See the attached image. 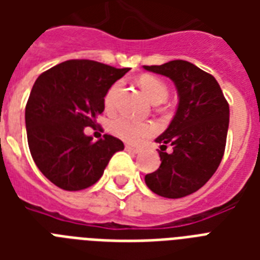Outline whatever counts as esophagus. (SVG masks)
<instances>
[{"label":"esophagus","mask_w":260,"mask_h":260,"mask_svg":"<svg viewBox=\"0 0 260 260\" xmlns=\"http://www.w3.org/2000/svg\"><path fill=\"white\" fill-rule=\"evenodd\" d=\"M125 150L131 154H139L140 152V148H135V147H131V146H125Z\"/></svg>","instance_id":"1"}]
</instances>
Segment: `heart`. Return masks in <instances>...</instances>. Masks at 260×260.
Masks as SVG:
<instances>
[{
    "label": "heart",
    "mask_w": 260,
    "mask_h": 260,
    "mask_svg": "<svg viewBox=\"0 0 260 260\" xmlns=\"http://www.w3.org/2000/svg\"><path fill=\"white\" fill-rule=\"evenodd\" d=\"M139 85L148 97V100L154 104L165 101L169 95V87L166 83L154 75H143L142 78L139 79ZM120 86H121V83L116 82L108 90L105 95V105L108 108L113 105L114 98L117 95ZM110 131L116 136L122 139L124 142L131 143V144H139L144 139L150 138L155 134V126L150 122H139L126 117V116H120L110 122Z\"/></svg>",
    "instance_id": "1"
}]
</instances>
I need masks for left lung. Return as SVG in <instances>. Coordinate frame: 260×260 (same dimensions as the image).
Returning <instances> with one entry per match:
<instances>
[{
  "instance_id": "left-lung-1",
  "label": "left lung",
  "mask_w": 260,
  "mask_h": 260,
  "mask_svg": "<svg viewBox=\"0 0 260 260\" xmlns=\"http://www.w3.org/2000/svg\"><path fill=\"white\" fill-rule=\"evenodd\" d=\"M144 70L165 75L177 87L178 108L170 125L155 142L160 144V166L147 174L151 191L182 198L197 191L220 166L230 125V105L213 75L193 63L171 60ZM167 145L173 152L167 154Z\"/></svg>"
}]
</instances>
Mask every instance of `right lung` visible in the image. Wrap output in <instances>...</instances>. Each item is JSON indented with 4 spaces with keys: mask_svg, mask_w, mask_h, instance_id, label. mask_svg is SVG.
Instances as JSON below:
<instances>
[{
    "mask_svg": "<svg viewBox=\"0 0 260 260\" xmlns=\"http://www.w3.org/2000/svg\"><path fill=\"white\" fill-rule=\"evenodd\" d=\"M128 70L73 59L36 79L25 106L28 146L39 170L60 189L90 187L110 158L124 150L121 140L110 135L93 142L85 128L97 125L108 90Z\"/></svg>",
    "mask_w": 260,
    "mask_h": 260,
    "instance_id": "add662e5",
    "label": "right lung"
}]
</instances>
